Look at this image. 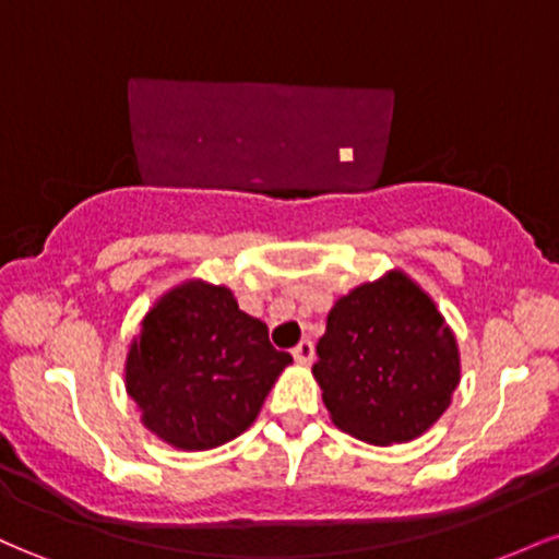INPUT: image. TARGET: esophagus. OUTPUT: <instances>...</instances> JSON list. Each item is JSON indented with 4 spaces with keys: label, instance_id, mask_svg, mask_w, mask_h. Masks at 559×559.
Listing matches in <instances>:
<instances>
[{
    "label": "esophagus",
    "instance_id": "obj_1",
    "mask_svg": "<svg viewBox=\"0 0 559 559\" xmlns=\"http://www.w3.org/2000/svg\"><path fill=\"white\" fill-rule=\"evenodd\" d=\"M292 355L297 362L307 365V362H312V357H316V346H312L310 338H301V342L292 349Z\"/></svg>",
    "mask_w": 559,
    "mask_h": 559
}]
</instances>
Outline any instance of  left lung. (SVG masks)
<instances>
[{"label": "left lung", "instance_id": "obj_1", "mask_svg": "<svg viewBox=\"0 0 559 559\" xmlns=\"http://www.w3.org/2000/svg\"><path fill=\"white\" fill-rule=\"evenodd\" d=\"M312 373L342 431L402 444L444 415L460 383V352L433 299L391 271L331 307Z\"/></svg>", "mask_w": 559, "mask_h": 559}]
</instances>
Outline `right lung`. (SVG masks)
Returning a JSON list of instances; mask_svg holds the SVG:
<instances>
[{
	"mask_svg": "<svg viewBox=\"0 0 559 559\" xmlns=\"http://www.w3.org/2000/svg\"><path fill=\"white\" fill-rule=\"evenodd\" d=\"M292 362L226 286L186 281L141 320L126 391L141 423L176 449H215L247 431Z\"/></svg>",
	"mask_w": 559,
	"mask_h": 559,
	"instance_id": "obj_1",
	"label": "right lung"
}]
</instances>
